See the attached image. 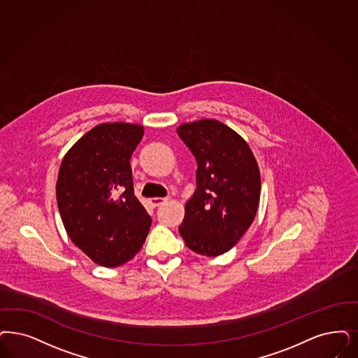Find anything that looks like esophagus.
Segmentation results:
<instances>
[{
    "label": "esophagus",
    "mask_w": 358,
    "mask_h": 358,
    "mask_svg": "<svg viewBox=\"0 0 358 358\" xmlns=\"http://www.w3.org/2000/svg\"><path fill=\"white\" fill-rule=\"evenodd\" d=\"M166 201H167V198H152L150 200L151 206H154V207H159V206H162V204L166 203Z\"/></svg>",
    "instance_id": "obj_1"
}]
</instances>
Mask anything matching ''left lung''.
<instances>
[{
    "mask_svg": "<svg viewBox=\"0 0 358 358\" xmlns=\"http://www.w3.org/2000/svg\"><path fill=\"white\" fill-rule=\"evenodd\" d=\"M176 133L198 163L196 189L185 203L179 234L191 251L223 255L255 219L262 189L257 162L248 143L219 120L183 123Z\"/></svg>",
    "mask_w": 358,
    "mask_h": 358,
    "instance_id": "1",
    "label": "left lung"
}]
</instances>
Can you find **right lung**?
<instances>
[{"mask_svg":"<svg viewBox=\"0 0 358 358\" xmlns=\"http://www.w3.org/2000/svg\"><path fill=\"white\" fill-rule=\"evenodd\" d=\"M143 126H95L64 157L55 185L67 235L94 263L120 266L141 251L151 216L134 195L130 158Z\"/></svg>","mask_w":358,"mask_h":358,"instance_id":"1","label":"right lung"}]
</instances>
